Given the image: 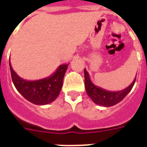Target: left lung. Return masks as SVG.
<instances>
[{
    "label": "left lung",
    "instance_id": "obj_1",
    "mask_svg": "<svg viewBox=\"0 0 147 147\" xmlns=\"http://www.w3.org/2000/svg\"><path fill=\"white\" fill-rule=\"evenodd\" d=\"M84 76L85 88L86 90L87 95L96 104L104 106V107H111L122 100L125 97V96L131 91L136 79V77L134 81L131 82V85H129L125 90L117 91V92H111L108 90L98 87L93 84V82H91L90 76L86 69H84Z\"/></svg>",
    "mask_w": 147,
    "mask_h": 147
}]
</instances>
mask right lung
<instances>
[{
    "instance_id": "add662e5",
    "label": "right lung",
    "mask_w": 147,
    "mask_h": 147,
    "mask_svg": "<svg viewBox=\"0 0 147 147\" xmlns=\"http://www.w3.org/2000/svg\"><path fill=\"white\" fill-rule=\"evenodd\" d=\"M9 65L12 82L18 92L32 104L44 105L53 102L59 95L68 65H60L52 76L36 81L24 80L14 71L10 61Z\"/></svg>"
}]
</instances>
